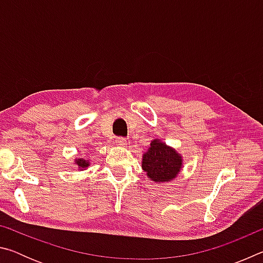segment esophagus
<instances>
[{"label":"esophagus","mask_w":263,"mask_h":263,"mask_svg":"<svg viewBox=\"0 0 263 263\" xmlns=\"http://www.w3.org/2000/svg\"><path fill=\"white\" fill-rule=\"evenodd\" d=\"M115 142L119 146H125L126 145V139L124 137H117V138H116Z\"/></svg>","instance_id":"obj_1"}]
</instances>
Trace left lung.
Segmentation results:
<instances>
[{"label": "left lung", "instance_id": "8db88e82", "mask_svg": "<svg viewBox=\"0 0 263 263\" xmlns=\"http://www.w3.org/2000/svg\"><path fill=\"white\" fill-rule=\"evenodd\" d=\"M182 166V159L175 149L162 142L153 140L148 152L142 158V168L155 182H168L175 179Z\"/></svg>", "mask_w": 263, "mask_h": 263}]
</instances>
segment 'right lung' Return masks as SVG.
<instances>
[{
    "instance_id": "obj_1",
    "label": "right lung",
    "mask_w": 263,
    "mask_h": 263,
    "mask_svg": "<svg viewBox=\"0 0 263 263\" xmlns=\"http://www.w3.org/2000/svg\"><path fill=\"white\" fill-rule=\"evenodd\" d=\"M77 162H78V166H79V168H86L88 164H89V162H87V161H84V160H77Z\"/></svg>"
}]
</instances>
